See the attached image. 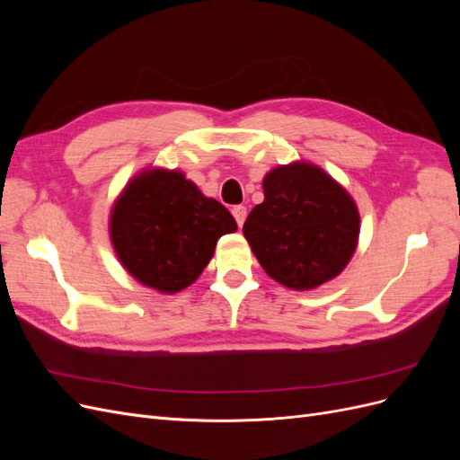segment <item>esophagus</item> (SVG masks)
Wrapping results in <instances>:
<instances>
[{
    "label": "esophagus",
    "instance_id": "34e87169",
    "mask_svg": "<svg viewBox=\"0 0 460 460\" xmlns=\"http://www.w3.org/2000/svg\"><path fill=\"white\" fill-rule=\"evenodd\" d=\"M232 215H234L235 222H238V226L242 228V226H243V220H245V217H247V208H245L243 205H234V207H232Z\"/></svg>",
    "mask_w": 460,
    "mask_h": 460
}]
</instances>
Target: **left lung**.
<instances>
[{
  "mask_svg": "<svg viewBox=\"0 0 460 460\" xmlns=\"http://www.w3.org/2000/svg\"><path fill=\"white\" fill-rule=\"evenodd\" d=\"M262 190L264 201L243 225L261 267L291 289H311L338 276L358 240V211L349 193L307 163L278 166L264 176Z\"/></svg>",
  "mask_w": 460,
  "mask_h": 460,
  "instance_id": "obj_1",
  "label": "left lung"
}]
</instances>
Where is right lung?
I'll return each mask as SVG.
<instances>
[{"label":"right lung","mask_w":460,"mask_h":460,"mask_svg":"<svg viewBox=\"0 0 460 460\" xmlns=\"http://www.w3.org/2000/svg\"><path fill=\"white\" fill-rule=\"evenodd\" d=\"M235 230L228 208L176 171L134 178L111 213V240L124 269L163 294L196 282L220 235Z\"/></svg>","instance_id":"right-lung-1"}]
</instances>
